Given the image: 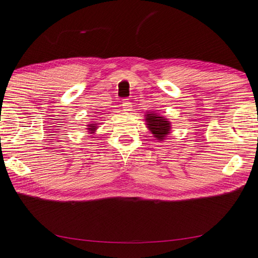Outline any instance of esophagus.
Here are the masks:
<instances>
[{
  "label": "esophagus",
  "instance_id": "1",
  "mask_svg": "<svg viewBox=\"0 0 258 258\" xmlns=\"http://www.w3.org/2000/svg\"><path fill=\"white\" fill-rule=\"evenodd\" d=\"M122 106H123L124 110H126V112H127V110H131V107H132V103L130 102L128 98H124L123 102H122Z\"/></svg>",
  "mask_w": 258,
  "mask_h": 258
}]
</instances>
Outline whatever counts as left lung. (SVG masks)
Masks as SVG:
<instances>
[{
    "label": "left lung",
    "mask_w": 258,
    "mask_h": 258,
    "mask_svg": "<svg viewBox=\"0 0 258 258\" xmlns=\"http://www.w3.org/2000/svg\"><path fill=\"white\" fill-rule=\"evenodd\" d=\"M146 122H148V127L151 132L154 134V138L156 140L162 141L165 135L169 133L170 131V123L163 118L162 116H159L156 114H148L146 115Z\"/></svg>",
    "instance_id": "1"
}]
</instances>
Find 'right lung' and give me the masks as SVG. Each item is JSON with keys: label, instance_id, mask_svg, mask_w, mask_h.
Segmentation results:
<instances>
[{"label": "right lung", "instance_id": "1", "mask_svg": "<svg viewBox=\"0 0 258 258\" xmlns=\"http://www.w3.org/2000/svg\"><path fill=\"white\" fill-rule=\"evenodd\" d=\"M88 127L89 128H87V130H89V131H95L96 130V124H90V125H88Z\"/></svg>", "mask_w": 258, "mask_h": 258}]
</instances>
